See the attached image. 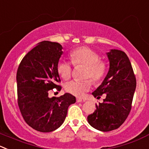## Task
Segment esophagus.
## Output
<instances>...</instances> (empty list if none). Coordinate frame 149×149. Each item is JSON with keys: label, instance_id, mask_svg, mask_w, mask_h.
<instances>
[{"label": "esophagus", "instance_id": "34e87169", "mask_svg": "<svg viewBox=\"0 0 149 149\" xmlns=\"http://www.w3.org/2000/svg\"><path fill=\"white\" fill-rule=\"evenodd\" d=\"M76 101H77L78 102H82V101H84V100L81 99V98L77 97V98H76Z\"/></svg>", "mask_w": 149, "mask_h": 149}]
</instances>
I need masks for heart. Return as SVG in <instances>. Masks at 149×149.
I'll use <instances>...</instances> for the list:
<instances>
[{"label": "heart", "instance_id": "heart-1", "mask_svg": "<svg viewBox=\"0 0 149 149\" xmlns=\"http://www.w3.org/2000/svg\"><path fill=\"white\" fill-rule=\"evenodd\" d=\"M72 63L76 66L84 65L86 67L85 77L90 78L95 84H100L105 78L108 70V64L103 60H100V54L89 47H80L70 53ZM59 75L65 80L70 78L72 74L71 63L61 60L57 66ZM92 81L90 80H72L67 82L65 89L69 93L81 97L90 89Z\"/></svg>", "mask_w": 149, "mask_h": 149}]
</instances>
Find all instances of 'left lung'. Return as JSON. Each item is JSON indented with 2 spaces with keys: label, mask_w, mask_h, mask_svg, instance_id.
Returning a JSON list of instances; mask_svg holds the SVG:
<instances>
[{
  "label": "left lung",
  "mask_w": 149,
  "mask_h": 149,
  "mask_svg": "<svg viewBox=\"0 0 149 149\" xmlns=\"http://www.w3.org/2000/svg\"><path fill=\"white\" fill-rule=\"evenodd\" d=\"M109 70L97 89L95 97L105 94L103 102L96 105L94 113L87 116L92 127L102 132L119 128L127 118L132 108L136 88V79L127 55L124 52L111 49L107 53Z\"/></svg>",
  "instance_id": "1"
}]
</instances>
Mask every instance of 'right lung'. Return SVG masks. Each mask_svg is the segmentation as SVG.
<instances>
[{
  "label": "right lung",
  "instance_id": "right-lung-1",
  "mask_svg": "<svg viewBox=\"0 0 149 149\" xmlns=\"http://www.w3.org/2000/svg\"><path fill=\"white\" fill-rule=\"evenodd\" d=\"M59 43L44 41L30 50L22 60L17 73L18 105L26 123L37 131L49 132L60 127L65 119L69 105L76 97L65 93L49 97V92L62 87L57 66L63 54Z\"/></svg>",
  "mask_w": 149,
  "mask_h": 149
}]
</instances>
